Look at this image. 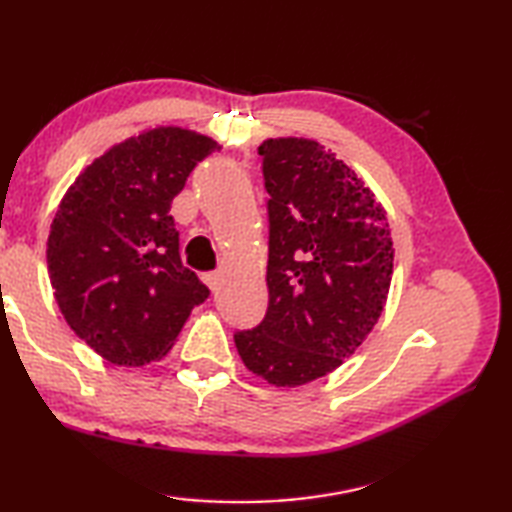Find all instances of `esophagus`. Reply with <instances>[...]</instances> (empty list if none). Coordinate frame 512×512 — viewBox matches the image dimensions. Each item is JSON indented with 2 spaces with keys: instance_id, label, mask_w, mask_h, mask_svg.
I'll return each mask as SVG.
<instances>
[{
  "instance_id": "34e87169",
  "label": "esophagus",
  "mask_w": 512,
  "mask_h": 512,
  "mask_svg": "<svg viewBox=\"0 0 512 512\" xmlns=\"http://www.w3.org/2000/svg\"><path fill=\"white\" fill-rule=\"evenodd\" d=\"M203 280H205L207 287H210V289L216 293V291L221 289V284H223V275H221L219 271H214V273H205Z\"/></svg>"
}]
</instances>
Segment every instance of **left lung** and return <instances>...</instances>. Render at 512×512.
I'll use <instances>...</instances> for the list:
<instances>
[{
    "label": "left lung",
    "mask_w": 512,
    "mask_h": 512,
    "mask_svg": "<svg viewBox=\"0 0 512 512\" xmlns=\"http://www.w3.org/2000/svg\"><path fill=\"white\" fill-rule=\"evenodd\" d=\"M268 309L235 334L241 361L273 386H302L359 348L386 305L393 241L363 180L314 140H266Z\"/></svg>",
    "instance_id": "8db88e82"
}]
</instances>
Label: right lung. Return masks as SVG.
Returning a JSON list of instances; mask_svg holds the SVG:
<instances>
[{"label": "right lung", "mask_w": 512, "mask_h": 512, "mask_svg": "<svg viewBox=\"0 0 512 512\" xmlns=\"http://www.w3.org/2000/svg\"><path fill=\"white\" fill-rule=\"evenodd\" d=\"M216 149L185 128H153L94 160L60 201L47 241L51 287L67 325L115 366L162 359L210 296L180 262L169 210Z\"/></svg>", "instance_id": "1"}]
</instances>
